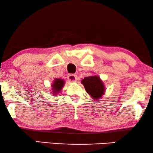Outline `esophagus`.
<instances>
[{"mask_svg": "<svg viewBox=\"0 0 153 153\" xmlns=\"http://www.w3.org/2000/svg\"><path fill=\"white\" fill-rule=\"evenodd\" d=\"M68 79L70 82H76L77 80V76L76 74H69L68 76Z\"/></svg>", "mask_w": 153, "mask_h": 153, "instance_id": "1", "label": "esophagus"}]
</instances>
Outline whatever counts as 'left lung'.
Listing matches in <instances>:
<instances>
[{"label": "left lung", "mask_w": 153, "mask_h": 153, "mask_svg": "<svg viewBox=\"0 0 153 153\" xmlns=\"http://www.w3.org/2000/svg\"><path fill=\"white\" fill-rule=\"evenodd\" d=\"M81 83L84 85L85 91L94 100H97L105 93V87L101 79L97 75L85 77Z\"/></svg>", "instance_id": "obj_1"}]
</instances>
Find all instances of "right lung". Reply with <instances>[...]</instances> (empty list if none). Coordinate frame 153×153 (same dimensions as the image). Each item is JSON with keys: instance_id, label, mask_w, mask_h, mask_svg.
Returning <instances> with one entry per match:
<instances>
[{"instance_id": "1", "label": "right lung", "mask_w": 153, "mask_h": 153, "mask_svg": "<svg viewBox=\"0 0 153 153\" xmlns=\"http://www.w3.org/2000/svg\"><path fill=\"white\" fill-rule=\"evenodd\" d=\"M65 85V81L61 79H55L53 83L51 84L52 95H55V97L59 93H61V91Z\"/></svg>"}]
</instances>
